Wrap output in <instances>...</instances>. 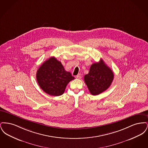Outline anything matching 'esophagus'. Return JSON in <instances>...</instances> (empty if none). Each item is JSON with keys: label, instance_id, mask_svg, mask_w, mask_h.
<instances>
[{"label": "esophagus", "instance_id": "1", "mask_svg": "<svg viewBox=\"0 0 148 148\" xmlns=\"http://www.w3.org/2000/svg\"><path fill=\"white\" fill-rule=\"evenodd\" d=\"M76 78L77 79H81V74H77V75L76 76Z\"/></svg>", "mask_w": 148, "mask_h": 148}]
</instances>
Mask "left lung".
Here are the masks:
<instances>
[{
	"label": "left lung",
	"mask_w": 148,
	"mask_h": 148,
	"mask_svg": "<svg viewBox=\"0 0 148 148\" xmlns=\"http://www.w3.org/2000/svg\"><path fill=\"white\" fill-rule=\"evenodd\" d=\"M84 82L93 95H99L106 90L112 84L114 73L101 59L92 64L88 74L85 75Z\"/></svg>",
	"instance_id": "1"
}]
</instances>
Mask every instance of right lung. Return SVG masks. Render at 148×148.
I'll return each mask as SVG.
<instances>
[{
	"mask_svg": "<svg viewBox=\"0 0 148 148\" xmlns=\"http://www.w3.org/2000/svg\"><path fill=\"white\" fill-rule=\"evenodd\" d=\"M74 79L70 72L56 58L51 57L44 62L36 72V80L40 88L52 96H60L66 85Z\"/></svg>",
	"mask_w": 148,
	"mask_h": 148,
	"instance_id": "add662e5",
	"label": "right lung"
}]
</instances>
